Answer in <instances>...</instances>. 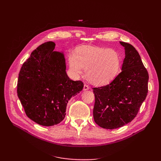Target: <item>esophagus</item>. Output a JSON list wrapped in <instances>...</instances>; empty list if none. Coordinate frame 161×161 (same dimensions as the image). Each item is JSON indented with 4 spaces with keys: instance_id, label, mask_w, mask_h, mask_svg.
<instances>
[{
    "instance_id": "34e87169",
    "label": "esophagus",
    "mask_w": 161,
    "mask_h": 161,
    "mask_svg": "<svg viewBox=\"0 0 161 161\" xmlns=\"http://www.w3.org/2000/svg\"><path fill=\"white\" fill-rule=\"evenodd\" d=\"M89 86L87 85H84V86H83V90L84 91H86V90H89Z\"/></svg>"
}]
</instances>
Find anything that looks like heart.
Here are the masks:
<instances>
[{
    "label": "heart",
    "instance_id": "1",
    "mask_svg": "<svg viewBox=\"0 0 161 161\" xmlns=\"http://www.w3.org/2000/svg\"><path fill=\"white\" fill-rule=\"evenodd\" d=\"M70 69L73 75L79 76L86 69V76L91 82L105 85L113 80L121 68V57L112 48L89 46L78 49L69 57Z\"/></svg>",
    "mask_w": 161,
    "mask_h": 161
}]
</instances>
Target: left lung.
<instances>
[{"label": "left lung", "mask_w": 161, "mask_h": 161, "mask_svg": "<svg viewBox=\"0 0 161 161\" xmlns=\"http://www.w3.org/2000/svg\"><path fill=\"white\" fill-rule=\"evenodd\" d=\"M125 48L121 72L109 85L92 88L95 101V123L105 129H115L132 121L148 93V73L136 48L120 42Z\"/></svg>", "instance_id": "left-lung-1"}]
</instances>
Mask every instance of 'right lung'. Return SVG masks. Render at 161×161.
I'll use <instances>...</instances> for the list:
<instances>
[{"label": "right lung", "instance_id": "obj_1", "mask_svg": "<svg viewBox=\"0 0 161 161\" xmlns=\"http://www.w3.org/2000/svg\"><path fill=\"white\" fill-rule=\"evenodd\" d=\"M54 47V43L47 42L32 52L17 81V95L27 116L44 126L60 123L68 102L84 86L68 76L64 54L53 52Z\"/></svg>", "mask_w": 161, "mask_h": 161}]
</instances>
